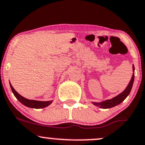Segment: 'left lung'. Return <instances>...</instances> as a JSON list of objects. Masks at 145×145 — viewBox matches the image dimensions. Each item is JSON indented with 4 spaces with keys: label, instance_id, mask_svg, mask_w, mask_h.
<instances>
[{
    "label": "left lung",
    "instance_id": "8db88e82",
    "mask_svg": "<svg viewBox=\"0 0 145 145\" xmlns=\"http://www.w3.org/2000/svg\"><path fill=\"white\" fill-rule=\"evenodd\" d=\"M134 66L132 65V71H133V74L130 80V82L125 88V90L121 93L119 94L118 95L116 96L112 99H107L101 102H91L94 105L97 106V107L102 108V109H109V108H111L115 107V106L118 105L122 103L123 101L125 100V98L129 95L130 91H131L132 86H133L134 80Z\"/></svg>",
    "mask_w": 145,
    "mask_h": 145
}]
</instances>
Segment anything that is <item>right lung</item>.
Instances as JSON below:
<instances>
[{"mask_svg":"<svg viewBox=\"0 0 145 145\" xmlns=\"http://www.w3.org/2000/svg\"><path fill=\"white\" fill-rule=\"evenodd\" d=\"M10 84V87H11L12 92H13V95L16 97L17 100L20 101V103L26 106L27 107L34 108V109H42V108H44L46 107H48L50 104L53 103V100L52 101H36V100H30V99H27L25 98V97H22L20 94L17 92L16 90L14 89V88L12 86L11 84Z\"/></svg>","mask_w":145,"mask_h":145,"instance_id":"right-lung-1","label":"right lung"}]
</instances>
